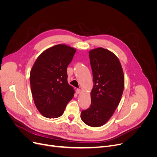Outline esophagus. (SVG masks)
Returning a JSON list of instances; mask_svg holds the SVG:
<instances>
[{
  "label": "esophagus",
  "instance_id": "obj_1",
  "mask_svg": "<svg viewBox=\"0 0 157 157\" xmlns=\"http://www.w3.org/2000/svg\"><path fill=\"white\" fill-rule=\"evenodd\" d=\"M81 89H76V92L77 94H79L81 93Z\"/></svg>",
  "mask_w": 157,
  "mask_h": 157
}]
</instances>
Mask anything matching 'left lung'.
I'll use <instances>...</instances> for the list:
<instances>
[{
  "instance_id": "left-lung-1",
  "label": "left lung",
  "mask_w": 157,
  "mask_h": 157,
  "mask_svg": "<svg viewBox=\"0 0 157 157\" xmlns=\"http://www.w3.org/2000/svg\"><path fill=\"white\" fill-rule=\"evenodd\" d=\"M89 57L94 87L91 105L81 111V118L87 125L97 127L104 125L117 108L124 88V75L118 59L108 49H92Z\"/></svg>"
}]
</instances>
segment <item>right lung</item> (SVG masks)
Segmentation results:
<instances>
[{"instance_id": "add662e5", "label": "right lung", "mask_w": 157, "mask_h": 157, "mask_svg": "<svg viewBox=\"0 0 157 157\" xmlns=\"http://www.w3.org/2000/svg\"><path fill=\"white\" fill-rule=\"evenodd\" d=\"M76 49L58 44L47 49L36 60L30 74L31 91L43 116L56 118L63 114L74 90L68 84L67 68Z\"/></svg>"}]
</instances>
